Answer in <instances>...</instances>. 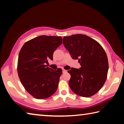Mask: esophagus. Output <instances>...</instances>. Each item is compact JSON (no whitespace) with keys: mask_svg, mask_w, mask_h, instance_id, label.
I'll use <instances>...</instances> for the list:
<instances>
[{"mask_svg":"<svg viewBox=\"0 0 124 124\" xmlns=\"http://www.w3.org/2000/svg\"><path fill=\"white\" fill-rule=\"evenodd\" d=\"M62 71H63V73H65V72H66L67 71V70L66 69H63V68H62Z\"/></svg>","mask_w":124,"mask_h":124,"instance_id":"esophagus-1","label":"esophagus"}]
</instances>
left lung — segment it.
<instances>
[{"mask_svg":"<svg viewBox=\"0 0 124 124\" xmlns=\"http://www.w3.org/2000/svg\"><path fill=\"white\" fill-rule=\"evenodd\" d=\"M63 43L73 59L78 60L80 69L71 68L69 87L77 95L88 98L96 94L106 80L107 56L102 46L88 36L73 35L63 38Z\"/></svg>","mask_w":124,"mask_h":124,"instance_id":"obj_1","label":"left lung"}]
</instances>
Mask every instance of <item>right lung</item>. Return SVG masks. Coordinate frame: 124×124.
Returning a JSON list of instances; mask_svg holds the SVG:
<instances>
[{
	"mask_svg": "<svg viewBox=\"0 0 124 124\" xmlns=\"http://www.w3.org/2000/svg\"><path fill=\"white\" fill-rule=\"evenodd\" d=\"M62 43L60 36L42 35L25 42L19 54L17 71L24 88L33 97L44 99L57 89L61 68L56 70L47 67L48 60Z\"/></svg>",
	"mask_w": 124,
	"mask_h": 124,
	"instance_id": "add662e5",
	"label": "right lung"
}]
</instances>
